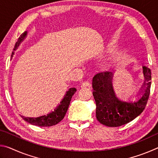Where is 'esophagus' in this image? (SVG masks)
I'll use <instances>...</instances> for the list:
<instances>
[{
	"label": "esophagus",
	"instance_id": "1",
	"mask_svg": "<svg viewBox=\"0 0 158 158\" xmlns=\"http://www.w3.org/2000/svg\"><path fill=\"white\" fill-rule=\"evenodd\" d=\"M91 86V85H90V83L89 81H84L83 82L81 85V88H84V87H90Z\"/></svg>",
	"mask_w": 158,
	"mask_h": 158
}]
</instances>
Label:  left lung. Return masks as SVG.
<instances>
[{"mask_svg":"<svg viewBox=\"0 0 158 158\" xmlns=\"http://www.w3.org/2000/svg\"><path fill=\"white\" fill-rule=\"evenodd\" d=\"M143 73L145 81L140 89L141 97L135 102L122 101L117 97L112 84L113 72L100 73L94 76L93 95L96 103V118L100 123L108 127H119L142 113L150 95L151 69L143 66Z\"/></svg>","mask_w":158,"mask_h":158,"instance_id":"1","label":"left lung"}]
</instances>
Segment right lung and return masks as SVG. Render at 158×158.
<instances>
[{
    "instance_id": "add662e5",
    "label": "right lung",
    "mask_w": 158,
    "mask_h": 158,
    "mask_svg": "<svg viewBox=\"0 0 158 158\" xmlns=\"http://www.w3.org/2000/svg\"><path fill=\"white\" fill-rule=\"evenodd\" d=\"M27 31H25L24 33H23L21 35L20 37H19L17 42H16L15 45V48L13 49L11 57H12L13 55L15 54V52L17 49V48L19 46L21 42L24 40L26 35H27ZM76 91L77 89L75 88H70L65 93V95H64V98L61 100L60 105H58L56 108L54 109V110L50 112L49 114L37 118H29L23 116H21V117H22V118L25 121L28 122V123L31 125H35V126L49 127L52 126V125H56L60 121H62L64 116H65L69 103H70L71 99L73 98V95L76 93Z\"/></svg>"
}]
</instances>
